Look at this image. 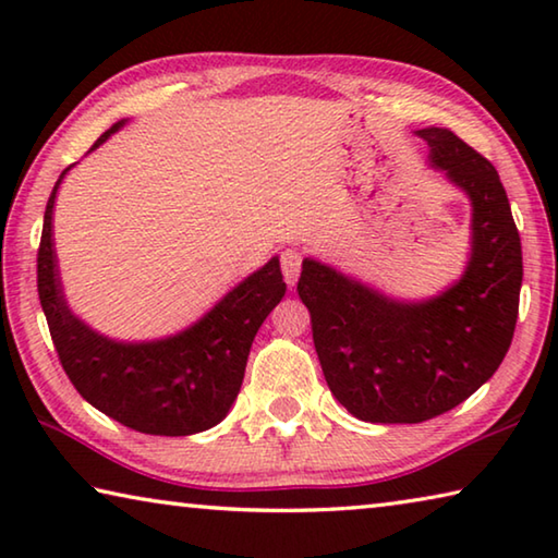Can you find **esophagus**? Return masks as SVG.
Listing matches in <instances>:
<instances>
[{
    "instance_id": "34e87169",
    "label": "esophagus",
    "mask_w": 558,
    "mask_h": 558,
    "mask_svg": "<svg viewBox=\"0 0 558 558\" xmlns=\"http://www.w3.org/2000/svg\"><path fill=\"white\" fill-rule=\"evenodd\" d=\"M282 276H286V282L288 286H295L298 278H300V270H302V256L298 251H286L282 253Z\"/></svg>"
}]
</instances>
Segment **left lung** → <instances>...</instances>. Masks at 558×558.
<instances>
[{"label": "left lung", "mask_w": 558, "mask_h": 558, "mask_svg": "<svg viewBox=\"0 0 558 558\" xmlns=\"http://www.w3.org/2000/svg\"><path fill=\"white\" fill-rule=\"evenodd\" d=\"M415 135L472 204L462 278L423 302L391 300L313 258L298 280L329 391L369 423H421L456 409L502 364L519 315L522 243L497 169L446 128Z\"/></svg>", "instance_id": "left-lung-1"}]
</instances>
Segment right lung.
Instances as JSON below:
<instances>
[{
    "label": "right lung",
    "mask_w": 558,
    "mask_h": 558,
    "mask_svg": "<svg viewBox=\"0 0 558 558\" xmlns=\"http://www.w3.org/2000/svg\"><path fill=\"white\" fill-rule=\"evenodd\" d=\"M122 125L125 120L102 132L90 149ZM69 169L61 172L46 204L36 256L39 300L65 376L90 405L132 430L192 436L216 426L241 391L253 337L286 295L280 260L270 258L214 305L211 313L174 337L140 344L102 337L65 305L56 268L53 202Z\"/></svg>",
    "instance_id": "right-lung-1"
}]
</instances>
